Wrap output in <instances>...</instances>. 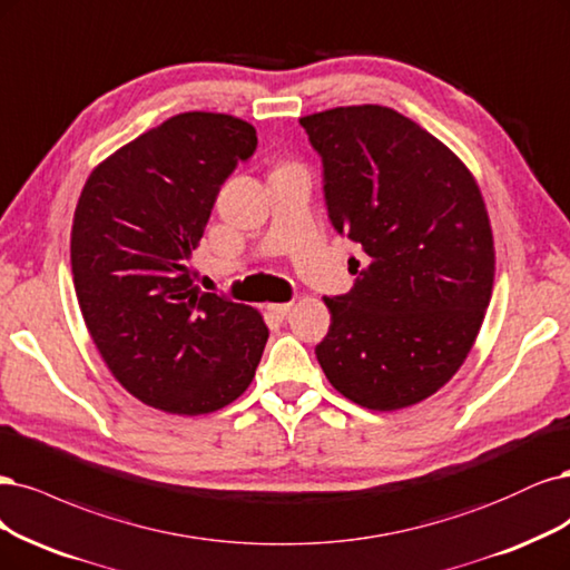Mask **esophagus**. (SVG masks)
<instances>
[{
  "mask_svg": "<svg viewBox=\"0 0 570 570\" xmlns=\"http://www.w3.org/2000/svg\"><path fill=\"white\" fill-rule=\"evenodd\" d=\"M292 302H283V304H268V311L273 313V316H278V318H287V313L292 311Z\"/></svg>",
  "mask_w": 570,
  "mask_h": 570,
  "instance_id": "obj_1",
  "label": "esophagus"
}]
</instances>
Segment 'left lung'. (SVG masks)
<instances>
[{
	"mask_svg": "<svg viewBox=\"0 0 570 570\" xmlns=\"http://www.w3.org/2000/svg\"><path fill=\"white\" fill-rule=\"evenodd\" d=\"M323 158L330 222L365 252L342 297H323L316 346L330 384L361 407H410L472 351L495 281V247L474 174L410 117L344 106L299 117Z\"/></svg>",
	"mask_w": 570,
	"mask_h": 570,
	"instance_id": "left-lung-1",
	"label": "left lung"
}]
</instances>
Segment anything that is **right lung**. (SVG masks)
Here are the masks:
<instances>
[{"mask_svg":"<svg viewBox=\"0 0 570 570\" xmlns=\"http://www.w3.org/2000/svg\"><path fill=\"white\" fill-rule=\"evenodd\" d=\"M257 131L224 112L174 115L94 167L75 207L72 283L89 335L134 399L207 415L245 394L262 313L190 281V257Z\"/></svg>","mask_w":570,"mask_h":570,"instance_id":"add662e5","label":"right lung"}]
</instances>
